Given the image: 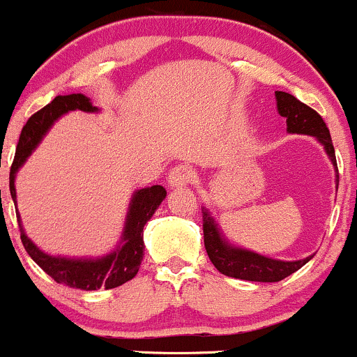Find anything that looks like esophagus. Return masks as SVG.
Returning <instances> with one entry per match:
<instances>
[{"instance_id":"34e87169","label":"esophagus","mask_w":357,"mask_h":357,"mask_svg":"<svg viewBox=\"0 0 357 357\" xmlns=\"http://www.w3.org/2000/svg\"><path fill=\"white\" fill-rule=\"evenodd\" d=\"M191 181H193V169L188 166H183V164L176 166L174 169L171 171V174L167 176V183L174 188L186 186L190 185Z\"/></svg>"}]
</instances>
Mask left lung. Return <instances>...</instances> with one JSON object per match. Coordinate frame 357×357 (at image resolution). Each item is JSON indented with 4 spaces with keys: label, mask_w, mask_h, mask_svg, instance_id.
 I'll use <instances>...</instances> for the list:
<instances>
[{
    "label": "left lung",
    "mask_w": 357,
    "mask_h": 357,
    "mask_svg": "<svg viewBox=\"0 0 357 357\" xmlns=\"http://www.w3.org/2000/svg\"><path fill=\"white\" fill-rule=\"evenodd\" d=\"M276 101L278 112H280L281 116L287 119L288 132L317 137L324 144L325 152L331 158L332 164L337 167L331 132H328V127L325 125L322 116L308 105L301 103L295 96L289 95V93L276 91ZM202 215L203 241H205L206 254H208L211 264L225 276L236 278V280L259 281V283H276V281L284 280L291 273L298 271L301 266H305L312 259L310 256L301 261H276L259 256L256 252H250V250L232 248L229 242L223 241L220 232H218L217 223L210 217L208 211L202 210Z\"/></svg>",
    "instance_id": "left-lung-1"
}]
</instances>
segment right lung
Returning <instances> with one entry per match:
<instances>
[{
    "label": "right lung",
    "instance_id": "add662e5",
    "mask_svg": "<svg viewBox=\"0 0 357 357\" xmlns=\"http://www.w3.org/2000/svg\"><path fill=\"white\" fill-rule=\"evenodd\" d=\"M70 109L96 112L98 108L89 103V98L79 95V93L77 95L56 96L49 105L33 113L25 123V127L22 128L17 152H15V159L10 169V193L13 202H17L15 174H17L18 167L25 162L30 152L37 147V144L49 130L50 125ZM164 198H166V190L160 185L137 191L132 198L130 211L127 215L123 244L115 252L108 254L101 259H66V257H52L49 254H44L25 236L22 223H20V215H17L20 238H22V244L29 252V256L59 284L86 289V291L98 288L112 289L130 281L139 273L140 262L144 257V225L151 220V217Z\"/></svg>",
    "mask_w": 357,
    "mask_h": 357
}]
</instances>
